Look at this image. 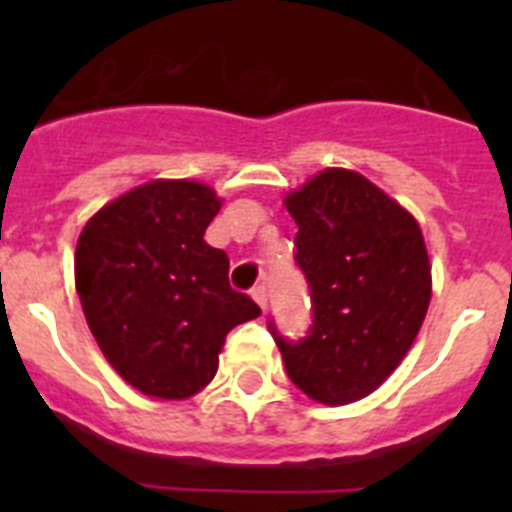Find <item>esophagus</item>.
I'll return each instance as SVG.
<instances>
[{
  "instance_id": "obj_1",
  "label": "esophagus",
  "mask_w": 512,
  "mask_h": 512,
  "mask_svg": "<svg viewBox=\"0 0 512 512\" xmlns=\"http://www.w3.org/2000/svg\"><path fill=\"white\" fill-rule=\"evenodd\" d=\"M251 297L256 300V305L261 307V310H266V302H269V297H266V287L264 284H259V287L251 289Z\"/></svg>"
}]
</instances>
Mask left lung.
<instances>
[{"mask_svg":"<svg viewBox=\"0 0 512 512\" xmlns=\"http://www.w3.org/2000/svg\"><path fill=\"white\" fill-rule=\"evenodd\" d=\"M295 261L310 287L300 341L271 336L289 379L323 405L374 392L413 346L431 302V264L415 217L356 171L325 169L284 200Z\"/></svg>","mask_w":512,"mask_h":512,"instance_id":"left-lung-1","label":"left lung"}]
</instances>
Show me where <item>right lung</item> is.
<instances>
[{"instance_id": "right-lung-1", "label": "right lung", "mask_w": 512, "mask_h": 512, "mask_svg": "<svg viewBox=\"0 0 512 512\" xmlns=\"http://www.w3.org/2000/svg\"><path fill=\"white\" fill-rule=\"evenodd\" d=\"M223 202L207 184L156 179L104 205L76 243V292L104 359L143 395L187 400L210 384L235 325L261 307L205 243Z\"/></svg>"}]
</instances>
